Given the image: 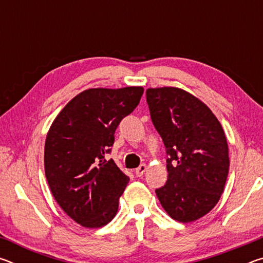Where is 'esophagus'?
I'll return each mask as SVG.
<instances>
[{
  "label": "esophagus",
  "instance_id": "34e87169",
  "mask_svg": "<svg viewBox=\"0 0 263 263\" xmlns=\"http://www.w3.org/2000/svg\"><path fill=\"white\" fill-rule=\"evenodd\" d=\"M146 169H147V166H146V164H140V166L136 169V175L138 177L142 176L144 175V173L146 172Z\"/></svg>",
  "mask_w": 263,
  "mask_h": 263
}]
</instances>
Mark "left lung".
<instances>
[{"instance_id":"1","label":"left lung","mask_w":263,"mask_h":263,"mask_svg":"<svg viewBox=\"0 0 263 263\" xmlns=\"http://www.w3.org/2000/svg\"><path fill=\"white\" fill-rule=\"evenodd\" d=\"M146 100L168 154V180L155 193L174 220H197L224 191L230 167L224 130L205 103L181 88H148Z\"/></svg>"}]
</instances>
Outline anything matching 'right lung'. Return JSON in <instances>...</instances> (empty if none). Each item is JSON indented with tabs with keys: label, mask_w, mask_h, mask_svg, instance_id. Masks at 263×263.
Masks as SVG:
<instances>
[{
	"label": "right lung",
	"mask_w": 263,
	"mask_h": 263,
	"mask_svg": "<svg viewBox=\"0 0 263 263\" xmlns=\"http://www.w3.org/2000/svg\"><path fill=\"white\" fill-rule=\"evenodd\" d=\"M142 92V87L87 89L65 105L47 132L44 166L51 193L83 228H102L117 213L130 177L104 155Z\"/></svg>",
	"instance_id": "add662e5"
}]
</instances>
